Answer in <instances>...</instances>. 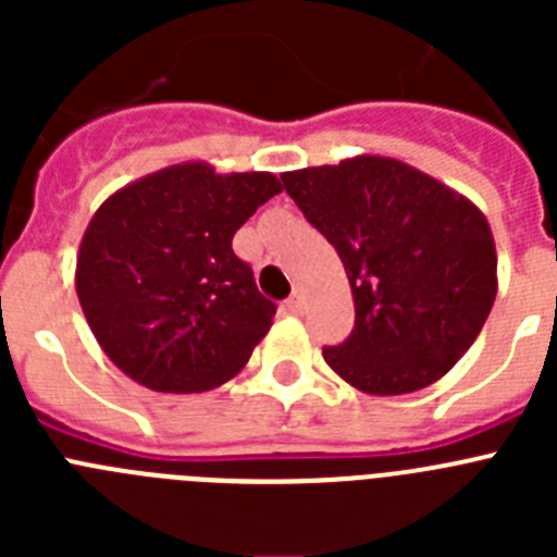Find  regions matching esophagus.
<instances>
[{"mask_svg":"<svg viewBox=\"0 0 557 557\" xmlns=\"http://www.w3.org/2000/svg\"><path fill=\"white\" fill-rule=\"evenodd\" d=\"M284 307H287L289 314H301L304 312V295L301 293H293L287 298V304H284Z\"/></svg>","mask_w":557,"mask_h":557,"instance_id":"34e87169","label":"esophagus"}]
</instances>
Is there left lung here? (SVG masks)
Returning a JSON list of instances; mask_svg holds the SVG:
<instances>
[{
	"label": "left lung",
	"instance_id": "left-lung-1",
	"mask_svg": "<svg viewBox=\"0 0 557 557\" xmlns=\"http://www.w3.org/2000/svg\"><path fill=\"white\" fill-rule=\"evenodd\" d=\"M282 181L351 284L354 332L323 348L329 368L371 396L421 391L449 373L496 298L485 214L426 172L371 152Z\"/></svg>",
	"mask_w": 557,
	"mask_h": 557
}]
</instances>
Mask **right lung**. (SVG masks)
I'll list each match as a JSON object with an SVG mask.
<instances>
[{
  "label": "right lung",
  "mask_w": 557,
  "mask_h": 557,
  "mask_svg": "<svg viewBox=\"0 0 557 557\" xmlns=\"http://www.w3.org/2000/svg\"><path fill=\"white\" fill-rule=\"evenodd\" d=\"M278 191L273 172L220 175L206 161L113 191L75 270L83 314L113 366L159 393H203L243 371L275 304L231 239Z\"/></svg>",
  "instance_id": "add662e5"
}]
</instances>
